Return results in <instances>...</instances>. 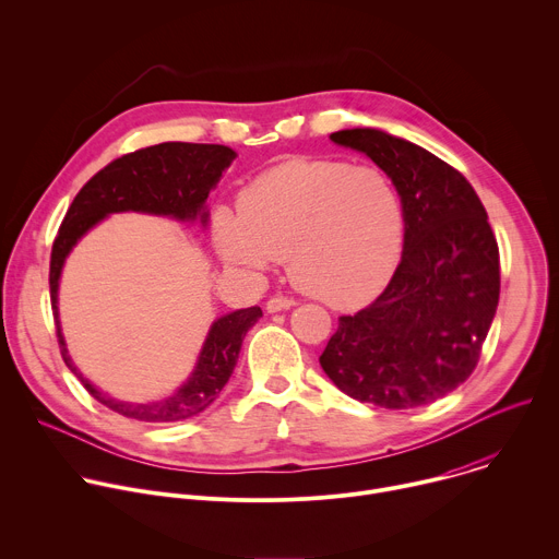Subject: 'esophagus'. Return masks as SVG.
<instances>
[{"label":"esophagus","mask_w":559,"mask_h":559,"mask_svg":"<svg viewBox=\"0 0 559 559\" xmlns=\"http://www.w3.org/2000/svg\"><path fill=\"white\" fill-rule=\"evenodd\" d=\"M296 305V300L294 298H287V296H274V298H270L267 300V311H281V309H289V307H294Z\"/></svg>","instance_id":"obj_1"}]
</instances>
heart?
Here are the masks:
<instances>
[{
  "label": "heart",
  "instance_id": "1",
  "mask_svg": "<svg viewBox=\"0 0 559 559\" xmlns=\"http://www.w3.org/2000/svg\"><path fill=\"white\" fill-rule=\"evenodd\" d=\"M405 236L395 181L378 166L343 158H292L250 181L236 214L214 216L227 265L263 272L287 259L292 283L332 307L373 298L401 263Z\"/></svg>",
  "mask_w": 559,
  "mask_h": 559
}]
</instances>
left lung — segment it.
I'll return each mask as SVG.
<instances>
[{
	"label": "left lung",
	"mask_w": 559,
	"mask_h": 559,
	"mask_svg": "<svg viewBox=\"0 0 559 559\" xmlns=\"http://www.w3.org/2000/svg\"><path fill=\"white\" fill-rule=\"evenodd\" d=\"M332 141L365 152L397 186L407 212L403 259L384 292L338 330L323 371L360 403L429 405L475 369L500 298V252L471 183L425 147L354 128Z\"/></svg>",
	"instance_id": "1"
}]
</instances>
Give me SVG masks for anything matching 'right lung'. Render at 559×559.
<instances>
[{
  "label": "right lung",
  "mask_w": 559,
  "mask_h": 559,
  "mask_svg": "<svg viewBox=\"0 0 559 559\" xmlns=\"http://www.w3.org/2000/svg\"><path fill=\"white\" fill-rule=\"evenodd\" d=\"M234 150L216 143H158L128 152L99 170L70 203L50 252V302L57 321V285L61 265L74 243L110 212H150L205 223V199L234 158ZM263 316L261 307L221 316L212 325L192 378L166 401L130 405L95 389L70 362L59 321L57 343L68 369L108 409L141 423H177L207 409L229 380L248 330Z\"/></svg>",
  "instance_id": "1"
}]
</instances>
